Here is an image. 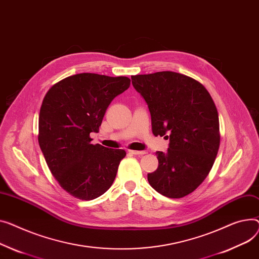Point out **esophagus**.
Masks as SVG:
<instances>
[{
  "label": "esophagus",
  "mask_w": 259,
  "mask_h": 259,
  "mask_svg": "<svg viewBox=\"0 0 259 259\" xmlns=\"http://www.w3.org/2000/svg\"><path fill=\"white\" fill-rule=\"evenodd\" d=\"M129 153L133 154V155H144V154H147L146 151H137V150H129Z\"/></svg>",
  "instance_id": "obj_1"
}]
</instances>
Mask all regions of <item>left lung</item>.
<instances>
[{"label":"left lung","mask_w":259,"mask_h":259,"mask_svg":"<svg viewBox=\"0 0 259 259\" xmlns=\"http://www.w3.org/2000/svg\"><path fill=\"white\" fill-rule=\"evenodd\" d=\"M131 79L148 104L153 134L169 139L167 151L156 152L158 167L148 174V181L167 198H183L207 177L217 157L220 124L214 102L199 81L179 73Z\"/></svg>","instance_id":"8db88e82"}]
</instances>
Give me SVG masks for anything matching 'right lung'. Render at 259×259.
I'll return each mask as SVG.
<instances>
[{"label": "right lung", "mask_w": 259, "mask_h": 259, "mask_svg": "<svg viewBox=\"0 0 259 259\" xmlns=\"http://www.w3.org/2000/svg\"><path fill=\"white\" fill-rule=\"evenodd\" d=\"M130 86L128 77L82 73L54 84L46 94L38 117V143L60 186L90 201L112 185L125 150L93 145L111 101Z\"/></svg>", "instance_id": "add662e5"}]
</instances>
